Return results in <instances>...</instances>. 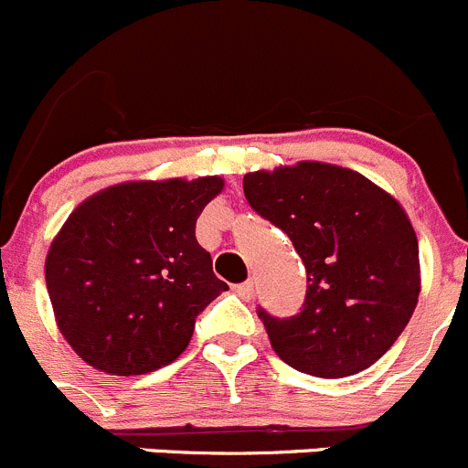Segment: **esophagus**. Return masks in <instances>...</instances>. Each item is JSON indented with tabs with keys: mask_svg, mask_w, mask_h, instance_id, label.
Returning a JSON list of instances; mask_svg holds the SVG:
<instances>
[{
	"mask_svg": "<svg viewBox=\"0 0 468 468\" xmlns=\"http://www.w3.org/2000/svg\"><path fill=\"white\" fill-rule=\"evenodd\" d=\"M236 293L240 295L243 300H250L254 295V282H243V284H236L234 286Z\"/></svg>",
	"mask_w": 468,
	"mask_h": 468,
	"instance_id": "esophagus-1",
	"label": "esophagus"
}]
</instances>
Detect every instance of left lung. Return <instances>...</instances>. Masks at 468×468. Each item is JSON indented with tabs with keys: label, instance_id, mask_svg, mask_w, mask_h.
Here are the masks:
<instances>
[{
	"label": "left lung",
	"instance_id": "left-lung-1",
	"mask_svg": "<svg viewBox=\"0 0 468 468\" xmlns=\"http://www.w3.org/2000/svg\"><path fill=\"white\" fill-rule=\"evenodd\" d=\"M243 191L307 268L300 314L275 318L259 307L272 350L316 378L355 376L376 364L420 293L419 240L405 209L364 175L321 161L248 173Z\"/></svg>",
	"mask_w": 468,
	"mask_h": 468
}]
</instances>
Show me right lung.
I'll use <instances>...</instances> for the list:
<instances>
[{
    "mask_svg": "<svg viewBox=\"0 0 468 468\" xmlns=\"http://www.w3.org/2000/svg\"><path fill=\"white\" fill-rule=\"evenodd\" d=\"M220 177L124 182L83 200L52 240L45 282L61 335L97 371L143 376L186 350L228 284L196 223Z\"/></svg>",
    "mask_w": 468,
    "mask_h": 468,
    "instance_id": "add662e5",
    "label": "right lung"
}]
</instances>
